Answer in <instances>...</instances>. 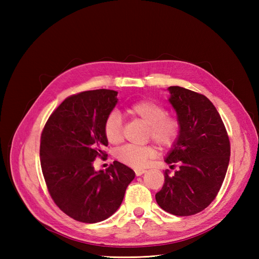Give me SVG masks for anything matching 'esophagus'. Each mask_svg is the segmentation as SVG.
<instances>
[{
    "label": "esophagus",
    "mask_w": 259,
    "mask_h": 259,
    "mask_svg": "<svg viewBox=\"0 0 259 259\" xmlns=\"http://www.w3.org/2000/svg\"><path fill=\"white\" fill-rule=\"evenodd\" d=\"M146 172V170L145 169H135V174H136V176H141V175H144Z\"/></svg>",
    "instance_id": "obj_1"
}]
</instances>
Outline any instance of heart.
Listing matches in <instances>:
<instances>
[{
  "label": "heart",
  "instance_id": "b5f03b06",
  "mask_svg": "<svg viewBox=\"0 0 259 259\" xmlns=\"http://www.w3.org/2000/svg\"><path fill=\"white\" fill-rule=\"evenodd\" d=\"M129 113L141 120L148 125L147 138L152 139L161 149H168L176 145L180 136V123L178 119L169 115L167 109L157 101L145 99L131 104ZM103 134L110 144H119L123 137L122 118L118 112L108 114L103 124ZM156 156L152 146L125 145L115 151L120 162L133 168H144Z\"/></svg>",
  "mask_w": 259,
  "mask_h": 259
}]
</instances>
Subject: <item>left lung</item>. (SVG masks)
I'll list each match as a JSON object with an SVG mask.
<instances>
[{
  "instance_id": "1",
  "label": "left lung",
  "mask_w": 259,
  "mask_h": 259,
  "mask_svg": "<svg viewBox=\"0 0 259 259\" xmlns=\"http://www.w3.org/2000/svg\"><path fill=\"white\" fill-rule=\"evenodd\" d=\"M169 102L180 123L178 141L166 161L179 169L164 183L156 200L164 211L191 216L216 198L227 172L230 142L217 109L207 97L181 87H169Z\"/></svg>"
}]
</instances>
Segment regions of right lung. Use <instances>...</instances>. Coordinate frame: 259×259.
Listing matches in <instances>:
<instances>
[{
	"instance_id": "right-lung-1",
	"label": "right lung",
	"mask_w": 259,
	"mask_h": 259,
	"mask_svg": "<svg viewBox=\"0 0 259 259\" xmlns=\"http://www.w3.org/2000/svg\"><path fill=\"white\" fill-rule=\"evenodd\" d=\"M117 91L99 89L68 97L49 117L40 144L41 168L56 205L74 221L95 224L118 210L135 171L113 161L95 171L108 155L103 124L118 102Z\"/></svg>"
}]
</instances>
